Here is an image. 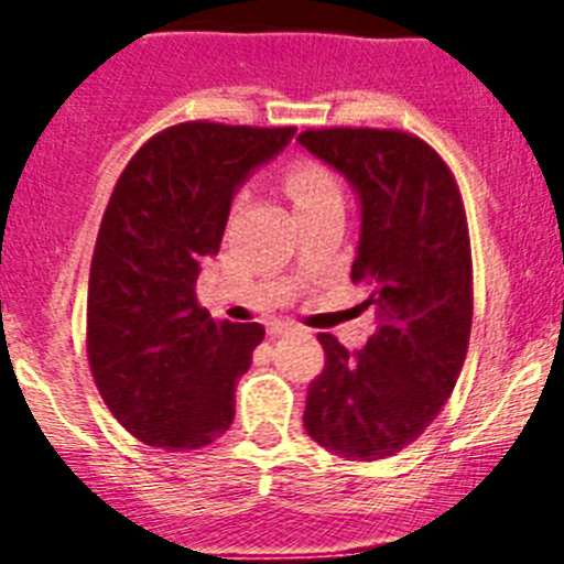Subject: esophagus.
<instances>
[{"label": "esophagus", "instance_id": "34e87169", "mask_svg": "<svg viewBox=\"0 0 564 564\" xmlns=\"http://www.w3.org/2000/svg\"><path fill=\"white\" fill-rule=\"evenodd\" d=\"M268 333H271V336H288V333H293V325L291 322H271V325H268Z\"/></svg>", "mask_w": 564, "mask_h": 564}]
</instances>
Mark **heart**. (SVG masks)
Returning a JSON list of instances; mask_svg holds the SVG:
<instances>
[{"label":"heart","instance_id":"heart-1","mask_svg":"<svg viewBox=\"0 0 564 564\" xmlns=\"http://www.w3.org/2000/svg\"><path fill=\"white\" fill-rule=\"evenodd\" d=\"M285 188L296 206H307V203L325 200V197H338V186L333 181V174L325 166L307 161L288 169Z\"/></svg>","mask_w":564,"mask_h":564}]
</instances>
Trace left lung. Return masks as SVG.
<instances>
[{"label":"left lung","instance_id":"obj_1","mask_svg":"<svg viewBox=\"0 0 564 564\" xmlns=\"http://www.w3.org/2000/svg\"><path fill=\"white\" fill-rule=\"evenodd\" d=\"M347 177L361 206L352 282L370 285L378 327L364 350L318 333L325 370L307 390L305 430L352 460H381L437 417L471 333V248L449 166L398 129H307L296 138Z\"/></svg>","mask_w":564,"mask_h":564}]
</instances>
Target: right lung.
Returning <instances> with one entry per match:
<instances>
[{"mask_svg":"<svg viewBox=\"0 0 564 564\" xmlns=\"http://www.w3.org/2000/svg\"><path fill=\"white\" fill-rule=\"evenodd\" d=\"M293 127L188 121L143 143L118 177L89 265L87 356L123 430L158 449L208 446L265 327L197 305L200 262L220 251L237 188Z\"/></svg>","mask_w":564,"mask_h":564,"instance_id":"right-lung-1","label":"right lung"}]
</instances>
